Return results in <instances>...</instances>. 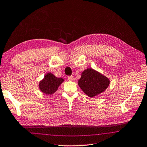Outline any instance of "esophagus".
I'll return each mask as SVG.
<instances>
[{"instance_id": "obj_1", "label": "esophagus", "mask_w": 147, "mask_h": 147, "mask_svg": "<svg viewBox=\"0 0 147 147\" xmlns=\"http://www.w3.org/2000/svg\"><path fill=\"white\" fill-rule=\"evenodd\" d=\"M74 77L73 76H69V77H68V80H69V81H73L74 80Z\"/></svg>"}]
</instances>
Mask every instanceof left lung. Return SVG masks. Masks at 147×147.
Wrapping results in <instances>:
<instances>
[{"label": "left lung", "instance_id": "left-lung-1", "mask_svg": "<svg viewBox=\"0 0 147 147\" xmlns=\"http://www.w3.org/2000/svg\"><path fill=\"white\" fill-rule=\"evenodd\" d=\"M110 81L109 79L99 71L88 68L81 74L78 85L89 97H94L108 88Z\"/></svg>", "mask_w": 147, "mask_h": 147}]
</instances>
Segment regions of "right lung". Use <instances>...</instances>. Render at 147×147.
Wrapping results in <instances>:
<instances>
[{
	"mask_svg": "<svg viewBox=\"0 0 147 147\" xmlns=\"http://www.w3.org/2000/svg\"><path fill=\"white\" fill-rule=\"evenodd\" d=\"M63 78H58L51 72L46 74L44 79L38 83V89L43 93L51 95L58 90V88L63 82Z\"/></svg>",
	"mask_w": 147,
	"mask_h": 147,
	"instance_id": "obj_1",
	"label": "right lung"
}]
</instances>
